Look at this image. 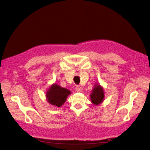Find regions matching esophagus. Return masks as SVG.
<instances>
[{"instance_id": "1", "label": "esophagus", "mask_w": 150, "mask_h": 150, "mask_svg": "<svg viewBox=\"0 0 150 150\" xmlns=\"http://www.w3.org/2000/svg\"><path fill=\"white\" fill-rule=\"evenodd\" d=\"M82 90H83V88L81 87V86H76V91L77 92H81L82 91Z\"/></svg>"}]
</instances>
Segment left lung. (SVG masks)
<instances>
[{
  "label": "left lung",
  "instance_id": "obj_1",
  "mask_svg": "<svg viewBox=\"0 0 150 150\" xmlns=\"http://www.w3.org/2000/svg\"><path fill=\"white\" fill-rule=\"evenodd\" d=\"M92 93L90 95L91 103L94 105L100 104L104 99V91L102 86L98 83L95 84L94 88L92 89Z\"/></svg>",
  "mask_w": 150,
  "mask_h": 150
}]
</instances>
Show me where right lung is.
Segmentation results:
<instances>
[{
    "instance_id": "add662e5",
    "label": "right lung",
    "mask_w": 150,
    "mask_h": 150,
    "mask_svg": "<svg viewBox=\"0 0 150 150\" xmlns=\"http://www.w3.org/2000/svg\"><path fill=\"white\" fill-rule=\"evenodd\" d=\"M46 93L47 101L52 106L59 108L66 102L67 96L71 92L55 83L50 86Z\"/></svg>"
}]
</instances>
